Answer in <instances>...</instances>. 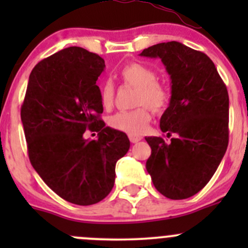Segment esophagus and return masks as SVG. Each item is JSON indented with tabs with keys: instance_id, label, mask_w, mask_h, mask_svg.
I'll return each mask as SVG.
<instances>
[{
	"instance_id": "34e87169",
	"label": "esophagus",
	"mask_w": 248,
	"mask_h": 248,
	"mask_svg": "<svg viewBox=\"0 0 248 248\" xmlns=\"http://www.w3.org/2000/svg\"><path fill=\"white\" fill-rule=\"evenodd\" d=\"M129 140H131V142H133V144H136V142H138L141 140V137H137V136H129Z\"/></svg>"
}]
</instances>
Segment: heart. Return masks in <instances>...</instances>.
Wrapping results in <instances>:
<instances>
[{
    "instance_id": "heart-1",
    "label": "heart",
    "mask_w": 248,
    "mask_h": 248,
    "mask_svg": "<svg viewBox=\"0 0 248 248\" xmlns=\"http://www.w3.org/2000/svg\"><path fill=\"white\" fill-rule=\"evenodd\" d=\"M120 78L124 84L137 90L134 93V106L140 107L128 111L116 112L109 119V124L111 128L124 132L129 136H140L151 120L149 108L155 112H161L167 108L170 98L169 90L166 85L156 80L154 69L137 62L122 67ZM99 96L103 108H111L115 97L112 81H104Z\"/></svg>"
}]
</instances>
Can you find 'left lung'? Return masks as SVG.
<instances>
[{"label":"left lung","instance_id":"1","mask_svg":"<svg viewBox=\"0 0 248 248\" xmlns=\"http://www.w3.org/2000/svg\"><path fill=\"white\" fill-rule=\"evenodd\" d=\"M140 56L161 59L171 80L169 107L159 127L170 142L146 137L151 156L146 170L169 199H186L210 181L227 151L229 97L214 62L179 42L149 46Z\"/></svg>","mask_w":248,"mask_h":248}]
</instances>
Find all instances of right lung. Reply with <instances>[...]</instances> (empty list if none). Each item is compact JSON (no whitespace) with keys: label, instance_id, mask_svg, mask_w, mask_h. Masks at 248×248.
Returning <instances> with one entry per match:
<instances>
[{"label":"right lung","instance_id":"obj_1","mask_svg":"<svg viewBox=\"0 0 248 248\" xmlns=\"http://www.w3.org/2000/svg\"><path fill=\"white\" fill-rule=\"evenodd\" d=\"M104 60L69 46L42 60L29 78L21 121L30 162L64 201L92 205L103 201L115 182V166L131 142L99 119L103 112L97 79ZM86 129L99 138H83Z\"/></svg>","mask_w":248,"mask_h":248}]
</instances>
